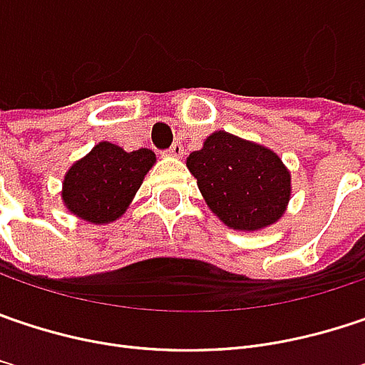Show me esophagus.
<instances>
[{"mask_svg": "<svg viewBox=\"0 0 365 365\" xmlns=\"http://www.w3.org/2000/svg\"><path fill=\"white\" fill-rule=\"evenodd\" d=\"M163 155H167V157H175V159H180V157H183V146H182V144H178V142H175V144H173L171 148H167V150H165Z\"/></svg>", "mask_w": 365, "mask_h": 365, "instance_id": "esophagus-1", "label": "esophagus"}]
</instances>
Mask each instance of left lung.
Here are the masks:
<instances>
[{
  "mask_svg": "<svg viewBox=\"0 0 365 365\" xmlns=\"http://www.w3.org/2000/svg\"><path fill=\"white\" fill-rule=\"evenodd\" d=\"M208 208L231 229L258 231L277 223L291 198V175L270 148L215 132L187 157Z\"/></svg>",
  "mask_w": 365,
  "mask_h": 365,
  "instance_id": "1",
  "label": "left lung"
}]
</instances>
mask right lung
Masks as SVG:
<instances>
[{"label": "right lung", "instance_id": "add662e5", "mask_svg": "<svg viewBox=\"0 0 365 365\" xmlns=\"http://www.w3.org/2000/svg\"><path fill=\"white\" fill-rule=\"evenodd\" d=\"M155 163L150 148L125 153L118 144L98 142L68 169L61 200L72 215L88 223H113L128 210Z\"/></svg>", "mask_w": 365, "mask_h": 365}]
</instances>
